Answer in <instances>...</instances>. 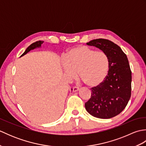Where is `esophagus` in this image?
Returning <instances> with one entry per match:
<instances>
[{
  "label": "esophagus",
  "instance_id": "esophagus-1",
  "mask_svg": "<svg viewBox=\"0 0 146 146\" xmlns=\"http://www.w3.org/2000/svg\"><path fill=\"white\" fill-rule=\"evenodd\" d=\"M79 88L77 87V86H74V87L73 88V91L74 92H78L79 90Z\"/></svg>",
  "mask_w": 146,
  "mask_h": 146
}]
</instances>
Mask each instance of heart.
Returning <instances> with one entry per match:
<instances>
[{
	"mask_svg": "<svg viewBox=\"0 0 146 146\" xmlns=\"http://www.w3.org/2000/svg\"><path fill=\"white\" fill-rule=\"evenodd\" d=\"M64 72L70 79L80 76L88 86H97L103 82L109 70L108 55L86 46H78L69 49L66 56L62 57Z\"/></svg>",
	"mask_w": 146,
	"mask_h": 146,
	"instance_id": "obj_1",
	"label": "heart"
}]
</instances>
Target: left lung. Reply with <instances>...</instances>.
Returning <instances> with one entry per match:
<instances>
[{"label": "left lung", "mask_w": 146, "mask_h": 146, "mask_svg": "<svg viewBox=\"0 0 146 146\" xmlns=\"http://www.w3.org/2000/svg\"><path fill=\"white\" fill-rule=\"evenodd\" d=\"M106 53L110 66L107 75L100 85L92 88L91 97L85 106L92 116L110 119L119 115L131 96L132 72L126 54L110 40L96 39L86 43Z\"/></svg>", "instance_id": "1"}]
</instances>
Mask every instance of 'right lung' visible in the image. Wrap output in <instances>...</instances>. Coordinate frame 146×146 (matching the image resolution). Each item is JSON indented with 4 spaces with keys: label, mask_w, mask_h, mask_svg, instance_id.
<instances>
[{
    "label": "right lung",
    "mask_w": 146,
    "mask_h": 146,
    "mask_svg": "<svg viewBox=\"0 0 146 146\" xmlns=\"http://www.w3.org/2000/svg\"><path fill=\"white\" fill-rule=\"evenodd\" d=\"M43 42H44V41H36V42H35L33 43V44H31V45L29 46V47L26 49V50L25 51H24V53L21 56V57L23 56H24V55H25L26 54H27V52H29L31 50H33V49H35V48H36L41 47V44L43 43Z\"/></svg>",
    "instance_id": "obj_1"
}]
</instances>
